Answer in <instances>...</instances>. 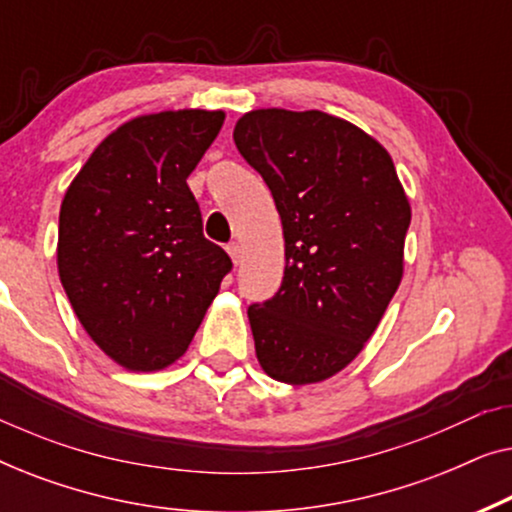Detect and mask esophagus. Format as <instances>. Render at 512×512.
Segmentation results:
<instances>
[{
    "label": "esophagus",
    "mask_w": 512,
    "mask_h": 512,
    "mask_svg": "<svg viewBox=\"0 0 512 512\" xmlns=\"http://www.w3.org/2000/svg\"><path fill=\"white\" fill-rule=\"evenodd\" d=\"M226 251L230 254V258H233V263H235V265L240 263V258H242V247H240V242H230L228 247H226Z\"/></svg>",
    "instance_id": "34e87169"
}]
</instances>
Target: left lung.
I'll use <instances>...</instances> for the list:
<instances>
[{
  "instance_id": "8db88e82",
  "label": "left lung",
  "mask_w": 512,
  "mask_h": 512,
  "mask_svg": "<svg viewBox=\"0 0 512 512\" xmlns=\"http://www.w3.org/2000/svg\"><path fill=\"white\" fill-rule=\"evenodd\" d=\"M233 139L284 228L282 286L247 310L258 363L286 384L328 380L361 352L401 284L410 202L394 160L324 111H249Z\"/></svg>"
}]
</instances>
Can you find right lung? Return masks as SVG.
<instances>
[{
    "mask_svg": "<svg viewBox=\"0 0 512 512\" xmlns=\"http://www.w3.org/2000/svg\"><path fill=\"white\" fill-rule=\"evenodd\" d=\"M223 111L132 118L104 139L60 207L58 272L95 345L128 370H160L191 345L233 261L202 235L186 179Z\"/></svg>",
    "mask_w": 512,
    "mask_h": 512,
    "instance_id": "add662e5",
    "label": "right lung"
}]
</instances>
